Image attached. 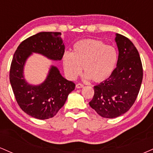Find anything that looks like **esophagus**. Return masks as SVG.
I'll return each mask as SVG.
<instances>
[{
    "mask_svg": "<svg viewBox=\"0 0 153 153\" xmlns=\"http://www.w3.org/2000/svg\"><path fill=\"white\" fill-rule=\"evenodd\" d=\"M82 87H83V85H82V84H81V83L76 84V88H82Z\"/></svg>",
    "mask_w": 153,
    "mask_h": 153,
    "instance_id": "obj_1",
    "label": "esophagus"
}]
</instances>
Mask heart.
I'll return each instance as SVG.
<instances>
[{
    "instance_id": "heart-1",
    "label": "heart",
    "mask_w": 153,
    "mask_h": 153,
    "mask_svg": "<svg viewBox=\"0 0 153 153\" xmlns=\"http://www.w3.org/2000/svg\"><path fill=\"white\" fill-rule=\"evenodd\" d=\"M118 59L114 47L106 45L97 39H82L73 46V52H65L62 56L65 73L74 80L80 75L82 68L87 79L94 82H103L113 73Z\"/></svg>"
}]
</instances>
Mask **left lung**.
Instances as JSON below:
<instances>
[{
    "label": "left lung",
    "mask_w": 153,
    "mask_h": 153,
    "mask_svg": "<svg viewBox=\"0 0 153 153\" xmlns=\"http://www.w3.org/2000/svg\"><path fill=\"white\" fill-rule=\"evenodd\" d=\"M119 50L117 68L108 79L94 86L89 105L104 118L124 114L134 104L143 81V71L140 54L129 39L116 34Z\"/></svg>",
    "instance_id": "obj_1"
}]
</instances>
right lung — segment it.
Masks as SVG:
<instances>
[{
    "instance_id": "add662e5",
    "label": "right lung",
    "mask_w": 153,
    "mask_h": 153,
    "mask_svg": "<svg viewBox=\"0 0 153 153\" xmlns=\"http://www.w3.org/2000/svg\"><path fill=\"white\" fill-rule=\"evenodd\" d=\"M65 45L60 32H39L23 41L16 50L10 69V82L16 100L25 113L38 119L56 115L64 106L75 84L63 78L58 68L52 65L45 81L31 85L24 78V65L33 53L52 60H61Z\"/></svg>"
}]
</instances>
